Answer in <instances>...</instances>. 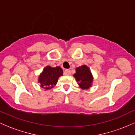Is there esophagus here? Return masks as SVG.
Wrapping results in <instances>:
<instances>
[{"label": "esophagus", "instance_id": "34e87169", "mask_svg": "<svg viewBox=\"0 0 135 135\" xmlns=\"http://www.w3.org/2000/svg\"><path fill=\"white\" fill-rule=\"evenodd\" d=\"M65 75H70L71 72L69 69H66L64 72Z\"/></svg>", "mask_w": 135, "mask_h": 135}]
</instances>
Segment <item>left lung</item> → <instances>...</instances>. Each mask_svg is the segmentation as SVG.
<instances>
[{
  "mask_svg": "<svg viewBox=\"0 0 135 135\" xmlns=\"http://www.w3.org/2000/svg\"><path fill=\"white\" fill-rule=\"evenodd\" d=\"M74 76L82 89H89L91 86L93 77L89 69L87 66L83 65L77 68L76 73Z\"/></svg>",
  "mask_w": 135,
  "mask_h": 135,
  "instance_id": "obj_1",
  "label": "left lung"
}]
</instances>
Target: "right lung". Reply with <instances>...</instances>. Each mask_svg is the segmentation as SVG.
Returning a JSON list of instances; mask_svg holds the SVG:
<instances>
[{
	"label": "right lung",
	"instance_id": "add662e5",
	"mask_svg": "<svg viewBox=\"0 0 135 135\" xmlns=\"http://www.w3.org/2000/svg\"><path fill=\"white\" fill-rule=\"evenodd\" d=\"M63 70L60 66L55 68L46 66L38 78L41 86L46 89L53 88L58 82L59 77L63 75Z\"/></svg>",
	"mask_w": 135,
	"mask_h": 135
}]
</instances>
